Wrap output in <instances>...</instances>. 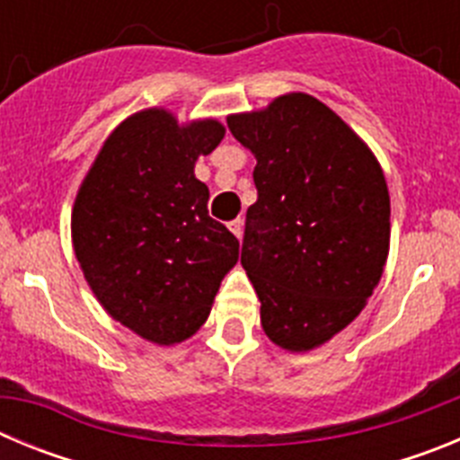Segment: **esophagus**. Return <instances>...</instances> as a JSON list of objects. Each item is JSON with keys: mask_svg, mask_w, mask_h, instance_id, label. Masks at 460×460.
I'll return each instance as SVG.
<instances>
[{"mask_svg": "<svg viewBox=\"0 0 460 460\" xmlns=\"http://www.w3.org/2000/svg\"><path fill=\"white\" fill-rule=\"evenodd\" d=\"M227 227H230V233H233L234 237L242 239V234H243V221H242V218H234V221H230V223H227Z\"/></svg>", "mask_w": 460, "mask_h": 460, "instance_id": "34e87169", "label": "esophagus"}]
</instances>
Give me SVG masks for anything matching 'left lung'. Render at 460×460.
Wrapping results in <instances>:
<instances>
[{
    "instance_id": "left-lung-1",
    "label": "left lung",
    "mask_w": 460,
    "mask_h": 460,
    "mask_svg": "<svg viewBox=\"0 0 460 460\" xmlns=\"http://www.w3.org/2000/svg\"><path fill=\"white\" fill-rule=\"evenodd\" d=\"M258 165L242 267L271 343L308 352L367 306L389 255V190L368 145L304 92L227 117Z\"/></svg>"
}]
</instances>
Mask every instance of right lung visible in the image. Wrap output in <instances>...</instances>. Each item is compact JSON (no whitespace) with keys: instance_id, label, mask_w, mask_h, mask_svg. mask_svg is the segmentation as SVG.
I'll return each instance as SVG.
<instances>
[{"instance_id":"add662e5","label":"right lung","mask_w":460,"mask_h":460,"mask_svg":"<svg viewBox=\"0 0 460 460\" xmlns=\"http://www.w3.org/2000/svg\"><path fill=\"white\" fill-rule=\"evenodd\" d=\"M223 136L217 119L140 110L105 137L73 202L84 280L110 318L149 343L190 339L237 265V237L207 214L209 189L193 172Z\"/></svg>"}]
</instances>
